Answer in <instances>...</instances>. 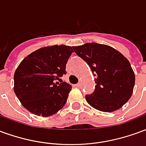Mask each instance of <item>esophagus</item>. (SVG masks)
I'll list each match as a JSON object with an SVG mask.
<instances>
[{
    "label": "esophagus",
    "instance_id": "esophagus-1",
    "mask_svg": "<svg viewBox=\"0 0 146 146\" xmlns=\"http://www.w3.org/2000/svg\"><path fill=\"white\" fill-rule=\"evenodd\" d=\"M82 86V84L81 83H78V84H76V87H77V88H80Z\"/></svg>",
    "mask_w": 146,
    "mask_h": 146
}]
</instances>
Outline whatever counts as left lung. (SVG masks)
Instances as JSON below:
<instances>
[{
    "label": "left lung",
    "mask_w": 146,
    "mask_h": 146,
    "mask_svg": "<svg viewBox=\"0 0 146 146\" xmlns=\"http://www.w3.org/2000/svg\"><path fill=\"white\" fill-rule=\"evenodd\" d=\"M95 76V88L86 95L88 103L102 112L119 110L131 97L135 76L129 61L110 46L87 43L73 47Z\"/></svg>",
    "instance_id": "1"
}]
</instances>
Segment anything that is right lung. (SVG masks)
I'll use <instances>...</instances> for the list:
<instances>
[{
  "label": "right lung",
  "instance_id": "right-lung-1",
  "mask_svg": "<svg viewBox=\"0 0 146 146\" xmlns=\"http://www.w3.org/2000/svg\"><path fill=\"white\" fill-rule=\"evenodd\" d=\"M73 52V47L53 45L33 51L21 62L15 72L14 92L30 113L51 116L66 103L72 87L57 80L66 74V66Z\"/></svg>",
  "mask_w": 146,
  "mask_h": 146
}]
</instances>
